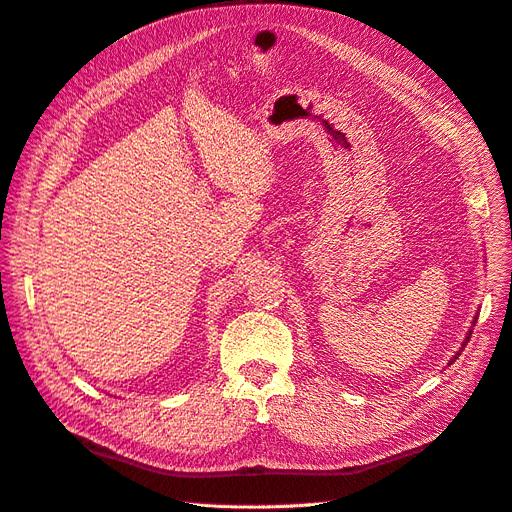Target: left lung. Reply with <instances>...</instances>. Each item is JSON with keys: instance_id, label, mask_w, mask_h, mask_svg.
Masks as SVG:
<instances>
[{"instance_id": "obj_1", "label": "left lung", "mask_w": 512, "mask_h": 512, "mask_svg": "<svg viewBox=\"0 0 512 512\" xmlns=\"http://www.w3.org/2000/svg\"><path fill=\"white\" fill-rule=\"evenodd\" d=\"M472 335V333H470ZM470 335H468V339H470ZM468 339H466V344H468ZM466 344H463V348H466ZM459 354V352H457ZM455 359H457V356H455Z\"/></svg>"}]
</instances>
